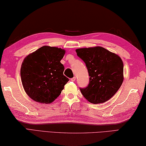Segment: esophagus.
I'll return each mask as SVG.
<instances>
[{
	"label": "esophagus",
	"instance_id": "obj_1",
	"mask_svg": "<svg viewBox=\"0 0 146 146\" xmlns=\"http://www.w3.org/2000/svg\"><path fill=\"white\" fill-rule=\"evenodd\" d=\"M75 80H76V77H75V76H74L73 78H71V82H75Z\"/></svg>",
	"mask_w": 146,
	"mask_h": 146
}]
</instances>
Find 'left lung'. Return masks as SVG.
Instances as JSON below:
<instances>
[{
  "mask_svg": "<svg viewBox=\"0 0 146 146\" xmlns=\"http://www.w3.org/2000/svg\"><path fill=\"white\" fill-rule=\"evenodd\" d=\"M85 62L90 76L87 87L80 88L86 100L104 103L116 94L123 81V64L119 56L101 46L76 49Z\"/></svg>",
  "mask_w": 146,
  "mask_h": 146,
  "instance_id": "8db88e82",
  "label": "left lung"
}]
</instances>
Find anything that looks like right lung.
I'll return each mask as SVG.
<instances>
[{"instance_id": "right-lung-1", "label": "right lung", "mask_w": 146, "mask_h": 146, "mask_svg": "<svg viewBox=\"0 0 146 146\" xmlns=\"http://www.w3.org/2000/svg\"><path fill=\"white\" fill-rule=\"evenodd\" d=\"M66 51L57 47L42 46L24 58L21 78L24 91L34 101L51 104L61 94L69 81L63 75L60 61Z\"/></svg>"}]
</instances>
